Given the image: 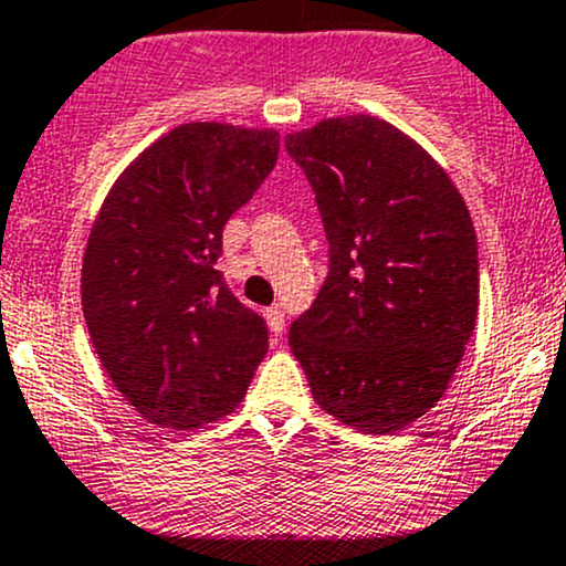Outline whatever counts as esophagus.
<instances>
[{
	"instance_id": "1",
	"label": "esophagus",
	"mask_w": 566,
	"mask_h": 566,
	"mask_svg": "<svg viewBox=\"0 0 566 566\" xmlns=\"http://www.w3.org/2000/svg\"><path fill=\"white\" fill-rule=\"evenodd\" d=\"M266 324H270V329L275 332V334H281L283 329H285V313H283V307H270L266 310Z\"/></svg>"
}]
</instances>
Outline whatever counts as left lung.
<instances>
[{"label":"left lung","mask_w":566,"mask_h":566,"mask_svg":"<svg viewBox=\"0 0 566 566\" xmlns=\"http://www.w3.org/2000/svg\"><path fill=\"white\" fill-rule=\"evenodd\" d=\"M315 191L329 275L291 324L313 399L364 434L440 402L478 318V240L446 169L373 115L285 137Z\"/></svg>","instance_id":"8db88e82"}]
</instances>
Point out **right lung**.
<instances>
[{
    "label": "right lung",
    "mask_w": 566,
    "mask_h": 566,
    "mask_svg": "<svg viewBox=\"0 0 566 566\" xmlns=\"http://www.w3.org/2000/svg\"><path fill=\"white\" fill-rule=\"evenodd\" d=\"M272 129L184 124L107 193L83 256V315L111 380L161 429L232 412L270 348L264 318L229 291L223 227L272 172Z\"/></svg>",
    "instance_id": "obj_1"
}]
</instances>
